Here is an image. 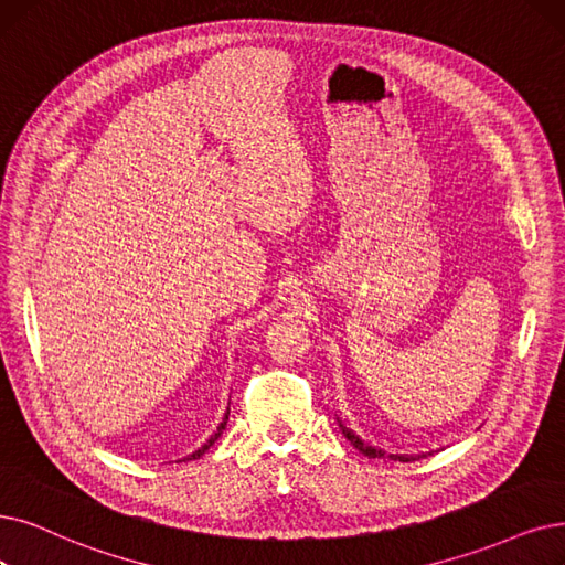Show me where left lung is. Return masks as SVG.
Masks as SVG:
<instances>
[{"label": "left lung", "mask_w": 565, "mask_h": 565, "mask_svg": "<svg viewBox=\"0 0 565 565\" xmlns=\"http://www.w3.org/2000/svg\"><path fill=\"white\" fill-rule=\"evenodd\" d=\"M338 426H341V431H343V436L359 449L361 455H366L369 459H380V457H390V459H394V461H415V457H398V455H385L382 452V449H375V447H371V445H366L364 440H361L359 436H354L348 426H343L341 424V419H338Z\"/></svg>", "instance_id": "obj_1"}]
</instances>
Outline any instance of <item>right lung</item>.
Segmentation results:
<instances>
[{
    "instance_id": "obj_1",
    "label": "right lung",
    "mask_w": 565,
    "mask_h": 565,
    "mask_svg": "<svg viewBox=\"0 0 565 565\" xmlns=\"http://www.w3.org/2000/svg\"><path fill=\"white\" fill-rule=\"evenodd\" d=\"M227 419H230V411H227V413H224V419L220 422V426H217V431H215V436H211V438L206 440V445H201V447L196 449V452H192V455H190V457H185L183 461H192V459H199L201 455H204V452H206V449H209V447H211V445H213V443H215V440L220 438V434H222V428H224V426H227Z\"/></svg>"
}]
</instances>
